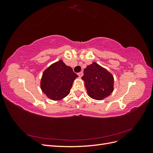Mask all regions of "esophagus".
I'll list each match as a JSON object with an SVG mask.
<instances>
[{"label":"esophagus","mask_w":153,"mask_h":153,"mask_svg":"<svg viewBox=\"0 0 153 153\" xmlns=\"http://www.w3.org/2000/svg\"><path fill=\"white\" fill-rule=\"evenodd\" d=\"M78 76H79V78H81L82 76H83V73L82 72H80L78 73Z\"/></svg>","instance_id":"esophagus-1"}]
</instances>
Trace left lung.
I'll list each match as a JSON object with an SVG mask.
<instances>
[{
    "instance_id": "8db88e82",
    "label": "left lung",
    "mask_w": 153,
    "mask_h": 153,
    "mask_svg": "<svg viewBox=\"0 0 153 153\" xmlns=\"http://www.w3.org/2000/svg\"><path fill=\"white\" fill-rule=\"evenodd\" d=\"M82 77L86 87L87 94L96 100L106 98L114 91V79L110 72L96 62L87 66Z\"/></svg>"
}]
</instances>
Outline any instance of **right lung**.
<instances>
[{
	"instance_id": "1",
	"label": "right lung",
	"mask_w": 153,
	"mask_h": 153,
	"mask_svg": "<svg viewBox=\"0 0 153 153\" xmlns=\"http://www.w3.org/2000/svg\"><path fill=\"white\" fill-rule=\"evenodd\" d=\"M78 76L71 67L60 60L43 71L40 82L41 91L50 100H62L69 94L73 83Z\"/></svg>"
}]
</instances>
